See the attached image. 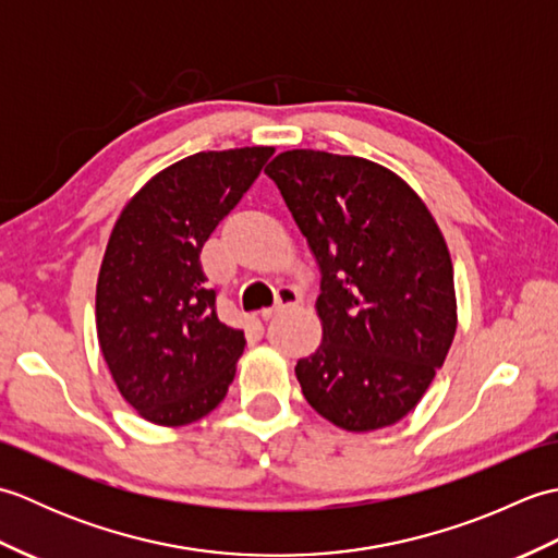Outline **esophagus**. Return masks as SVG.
I'll list each match as a JSON object with an SVG mask.
<instances>
[{
  "instance_id": "esophagus-1",
  "label": "esophagus",
  "mask_w": 558,
  "mask_h": 558,
  "mask_svg": "<svg viewBox=\"0 0 558 558\" xmlns=\"http://www.w3.org/2000/svg\"><path fill=\"white\" fill-rule=\"evenodd\" d=\"M300 302H302V294L298 290H294V288H280L276 304L268 306V310H260V318H264V322H268V318H272L278 312L288 310V306H298Z\"/></svg>"
}]
</instances>
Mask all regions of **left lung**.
<instances>
[{
  "instance_id": "8db88e82",
  "label": "left lung",
  "mask_w": 558,
  "mask_h": 558,
  "mask_svg": "<svg viewBox=\"0 0 558 558\" xmlns=\"http://www.w3.org/2000/svg\"><path fill=\"white\" fill-rule=\"evenodd\" d=\"M266 174L322 268L324 340L294 366L306 402L348 432L396 424L456 336L441 230L422 198L372 160L286 150Z\"/></svg>"
}]
</instances>
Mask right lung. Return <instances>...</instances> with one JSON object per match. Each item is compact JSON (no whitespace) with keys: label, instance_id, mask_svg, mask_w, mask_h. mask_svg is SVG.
Instances as JSON below:
<instances>
[{"label":"right lung","instance_id":"1","mask_svg":"<svg viewBox=\"0 0 558 558\" xmlns=\"http://www.w3.org/2000/svg\"><path fill=\"white\" fill-rule=\"evenodd\" d=\"M270 156L266 146L196 153L153 177L114 222L98 340L120 393L148 422H196L228 393L246 338L220 322L201 248Z\"/></svg>","mask_w":558,"mask_h":558}]
</instances>
